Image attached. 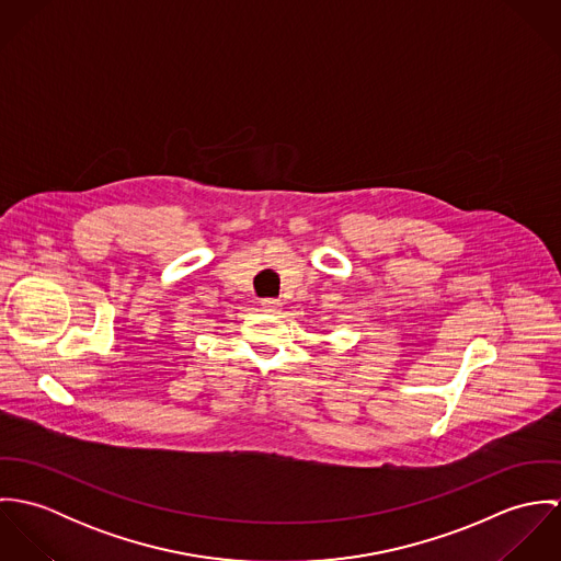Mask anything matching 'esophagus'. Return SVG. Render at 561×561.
<instances>
[{
	"instance_id": "esophagus-1",
	"label": "esophagus",
	"mask_w": 561,
	"mask_h": 561,
	"mask_svg": "<svg viewBox=\"0 0 561 561\" xmlns=\"http://www.w3.org/2000/svg\"><path fill=\"white\" fill-rule=\"evenodd\" d=\"M278 307H280V302H278V300H274V298H265V300H261V309H263V311H267V313L278 311Z\"/></svg>"
}]
</instances>
